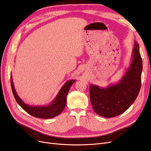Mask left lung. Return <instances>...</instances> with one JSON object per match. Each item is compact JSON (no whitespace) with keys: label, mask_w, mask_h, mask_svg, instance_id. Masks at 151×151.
<instances>
[{"label":"left lung","mask_w":151,"mask_h":151,"mask_svg":"<svg viewBox=\"0 0 151 151\" xmlns=\"http://www.w3.org/2000/svg\"><path fill=\"white\" fill-rule=\"evenodd\" d=\"M142 61L139 45L135 42L132 61L125 74L115 84L106 88L90 84V100L94 111L104 118L124 113L134 103L141 86Z\"/></svg>","instance_id":"8db88e82"}]
</instances>
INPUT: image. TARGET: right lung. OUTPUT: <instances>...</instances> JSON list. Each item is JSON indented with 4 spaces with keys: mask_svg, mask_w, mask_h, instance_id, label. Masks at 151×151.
Returning <instances> with one entry per match:
<instances>
[{
    "mask_svg": "<svg viewBox=\"0 0 151 151\" xmlns=\"http://www.w3.org/2000/svg\"><path fill=\"white\" fill-rule=\"evenodd\" d=\"M76 80L67 81L59 91L56 97L50 104L46 106H30L26 104L17 95L14 86L12 75H11V84L14 96L19 106L29 115L36 118L48 119L55 117L63 111L67 103V96L71 86Z\"/></svg>",
    "mask_w": 151,
    "mask_h": 151,
    "instance_id": "1",
    "label": "right lung"
}]
</instances>
